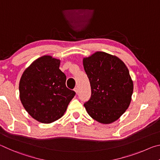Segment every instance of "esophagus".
Returning a JSON list of instances; mask_svg holds the SVG:
<instances>
[{"label":"esophagus","instance_id":"esophagus-1","mask_svg":"<svg viewBox=\"0 0 160 160\" xmlns=\"http://www.w3.org/2000/svg\"><path fill=\"white\" fill-rule=\"evenodd\" d=\"M74 91L75 92H76V94H78V88H75V89H74Z\"/></svg>","mask_w":160,"mask_h":160}]
</instances>
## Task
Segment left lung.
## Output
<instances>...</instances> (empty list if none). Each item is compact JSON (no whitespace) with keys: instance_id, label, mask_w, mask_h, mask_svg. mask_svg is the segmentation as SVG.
<instances>
[{"instance_id":"left-lung-1","label":"left lung","mask_w":160,"mask_h":160,"mask_svg":"<svg viewBox=\"0 0 160 160\" xmlns=\"http://www.w3.org/2000/svg\"><path fill=\"white\" fill-rule=\"evenodd\" d=\"M91 86V97L84 104L88 114L104 124L117 120L128 109L133 83L125 63L115 56L97 51L83 58Z\"/></svg>"}]
</instances>
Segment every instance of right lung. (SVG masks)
<instances>
[{
    "mask_svg": "<svg viewBox=\"0 0 160 160\" xmlns=\"http://www.w3.org/2000/svg\"><path fill=\"white\" fill-rule=\"evenodd\" d=\"M60 60L50 56L35 60L24 71L19 85L20 101L32 118L50 123L63 116L75 95L66 85Z\"/></svg>",
    "mask_w": 160,
    "mask_h": 160,
    "instance_id": "right-lung-1",
    "label": "right lung"
}]
</instances>
